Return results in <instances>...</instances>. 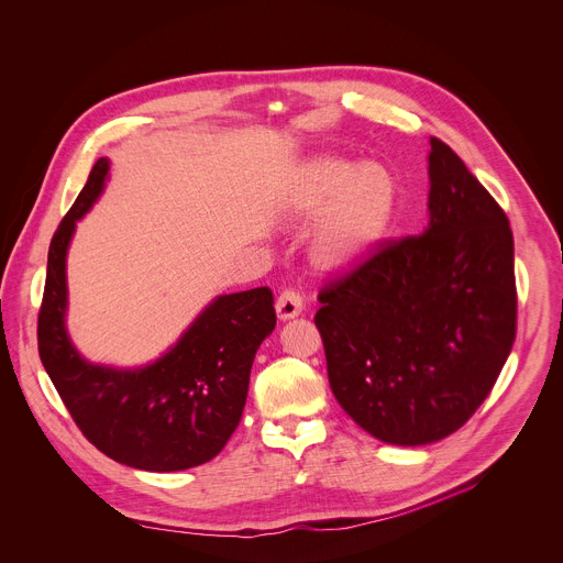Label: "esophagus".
<instances>
[{
    "instance_id": "obj_1",
    "label": "esophagus",
    "mask_w": 563,
    "mask_h": 563,
    "mask_svg": "<svg viewBox=\"0 0 563 563\" xmlns=\"http://www.w3.org/2000/svg\"><path fill=\"white\" fill-rule=\"evenodd\" d=\"M276 313L280 320H291L302 313V298L294 289H285L276 300Z\"/></svg>"
}]
</instances>
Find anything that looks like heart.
Returning <instances> with one entry per match:
<instances>
[{
	"label": "heart",
	"mask_w": 563,
	"mask_h": 563,
	"mask_svg": "<svg viewBox=\"0 0 563 563\" xmlns=\"http://www.w3.org/2000/svg\"><path fill=\"white\" fill-rule=\"evenodd\" d=\"M396 209L398 180L387 165H358L341 155L302 159L276 194V211L289 222L321 216L311 235V258L330 272L365 261L389 233Z\"/></svg>",
	"instance_id": "1"
}]
</instances>
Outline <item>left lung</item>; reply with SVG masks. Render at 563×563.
Masks as SVG:
<instances>
[{
	"instance_id": "1",
	"label": "left lung",
	"mask_w": 563,
	"mask_h": 563,
	"mask_svg": "<svg viewBox=\"0 0 563 563\" xmlns=\"http://www.w3.org/2000/svg\"><path fill=\"white\" fill-rule=\"evenodd\" d=\"M428 174V229L325 285L313 316L341 408L391 445L456 432L490 394L517 332L504 209L439 137Z\"/></svg>"
}]
</instances>
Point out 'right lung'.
I'll use <instances>...</instances> for the list:
<instances>
[{
	"mask_svg": "<svg viewBox=\"0 0 563 563\" xmlns=\"http://www.w3.org/2000/svg\"><path fill=\"white\" fill-rule=\"evenodd\" d=\"M107 178L109 157H100L51 240L40 358L68 415L100 452L148 472L196 467L224 448L243 417L256 352L276 328L274 296L256 287L213 298L178 343L144 367L82 358L66 332V254Z\"/></svg>",
	"mask_w": 563,
	"mask_h": 563,
	"instance_id": "1",
	"label": "right lung"
}]
</instances>
